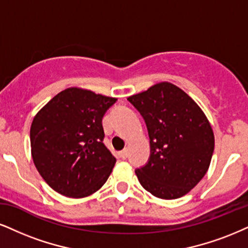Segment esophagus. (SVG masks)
<instances>
[{"label": "esophagus", "mask_w": 248, "mask_h": 248, "mask_svg": "<svg viewBox=\"0 0 248 248\" xmlns=\"http://www.w3.org/2000/svg\"><path fill=\"white\" fill-rule=\"evenodd\" d=\"M127 155H129V151H127L126 148L123 149V151H122V152H119V157L123 158V160H125V158L127 157Z\"/></svg>", "instance_id": "obj_1"}]
</instances>
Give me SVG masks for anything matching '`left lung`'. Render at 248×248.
Instances as JSON below:
<instances>
[{"label": "left lung", "mask_w": 248, "mask_h": 248, "mask_svg": "<svg viewBox=\"0 0 248 248\" xmlns=\"http://www.w3.org/2000/svg\"><path fill=\"white\" fill-rule=\"evenodd\" d=\"M127 100L145 119L151 143L148 162L136 170L140 184L166 200L187 194L212 161L215 139L206 115L184 91L168 81Z\"/></svg>", "instance_id": "8db88e82"}]
</instances>
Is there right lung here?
<instances>
[{"instance_id":"add662e5","label":"right lung","mask_w":248,"mask_h":248,"mask_svg":"<svg viewBox=\"0 0 248 248\" xmlns=\"http://www.w3.org/2000/svg\"><path fill=\"white\" fill-rule=\"evenodd\" d=\"M117 101L70 87L42 108L31 125L35 168L57 193L85 198L102 187L116 163L103 143L102 118Z\"/></svg>"}]
</instances>
